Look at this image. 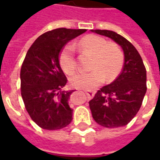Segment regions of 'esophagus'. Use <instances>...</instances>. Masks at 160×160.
I'll return each mask as SVG.
<instances>
[{
    "instance_id": "esophagus-1",
    "label": "esophagus",
    "mask_w": 160,
    "mask_h": 160,
    "mask_svg": "<svg viewBox=\"0 0 160 160\" xmlns=\"http://www.w3.org/2000/svg\"><path fill=\"white\" fill-rule=\"evenodd\" d=\"M84 92L86 93V95H87V97H88L89 99L92 98V97L94 96V94H95V92H92V91H84Z\"/></svg>"
}]
</instances>
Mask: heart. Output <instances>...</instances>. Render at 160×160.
Wrapping results in <instances>:
<instances>
[{"mask_svg":"<svg viewBox=\"0 0 160 160\" xmlns=\"http://www.w3.org/2000/svg\"><path fill=\"white\" fill-rule=\"evenodd\" d=\"M79 48L92 56L89 72H78L70 77V83L77 88L92 89L104 81L113 80L122 69L124 56L118 47L108 43L102 37L90 34L79 41ZM59 65L66 74L71 75L77 68L75 46L68 43L59 53Z\"/></svg>","mask_w":160,"mask_h":160,"instance_id":"b5f03b06","label":"heart"}]
</instances>
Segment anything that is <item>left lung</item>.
Wrapping results in <instances>:
<instances>
[{"mask_svg": "<svg viewBox=\"0 0 160 160\" xmlns=\"http://www.w3.org/2000/svg\"><path fill=\"white\" fill-rule=\"evenodd\" d=\"M92 32L115 41L125 55L124 67L118 78L101 88L89 102L92 118L108 128L126 126L139 111L147 91L143 61L135 47L122 35L109 30Z\"/></svg>", "mask_w": 160, "mask_h": 160, "instance_id": "1", "label": "left lung"}]
</instances>
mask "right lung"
Masks as SVG:
<instances>
[{
	"mask_svg": "<svg viewBox=\"0 0 160 160\" xmlns=\"http://www.w3.org/2000/svg\"><path fill=\"white\" fill-rule=\"evenodd\" d=\"M85 31L68 28L48 31L27 52L20 70L21 96L30 118L42 129H62L73 119L68 100L74 91H62L68 79L58 57L67 42Z\"/></svg>",
	"mask_w": 160,
	"mask_h": 160,
	"instance_id": "obj_1",
	"label": "right lung"
}]
</instances>
